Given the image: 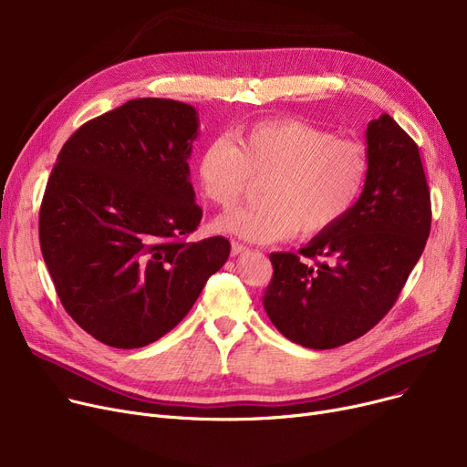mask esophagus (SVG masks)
<instances>
[{
	"instance_id": "1",
	"label": "esophagus",
	"mask_w": 467,
	"mask_h": 467,
	"mask_svg": "<svg viewBox=\"0 0 467 467\" xmlns=\"http://www.w3.org/2000/svg\"><path fill=\"white\" fill-rule=\"evenodd\" d=\"M248 252H250V248L244 246V244H240V242H233L231 244V255H244V254H248Z\"/></svg>"
}]
</instances>
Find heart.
I'll return each instance as SVG.
<instances>
[{
    "instance_id": "1",
    "label": "heart",
    "mask_w": 467,
    "mask_h": 467,
    "mask_svg": "<svg viewBox=\"0 0 467 467\" xmlns=\"http://www.w3.org/2000/svg\"><path fill=\"white\" fill-rule=\"evenodd\" d=\"M369 171L363 143L293 119L257 122L234 141L212 140L196 164L204 196L219 208L234 206L252 180H265L263 204L213 221L215 231L255 244L335 227L359 202Z\"/></svg>"
}]
</instances>
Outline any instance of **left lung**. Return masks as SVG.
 Listing matches in <instances>:
<instances>
[{"mask_svg": "<svg viewBox=\"0 0 467 467\" xmlns=\"http://www.w3.org/2000/svg\"><path fill=\"white\" fill-rule=\"evenodd\" d=\"M365 138L371 171L356 208L299 255L271 254L275 273L263 306L275 327L305 348H337L373 329L394 306L430 236L419 145L388 113L369 122Z\"/></svg>", "mask_w": 467, "mask_h": 467, "instance_id": "1", "label": "left lung"}]
</instances>
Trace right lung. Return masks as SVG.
I'll return each mask as SVG.
<instances>
[{
  "label": "right lung",
  "mask_w": 467,
  "mask_h": 467,
  "mask_svg": "<svg viewBox=\"0 0 467 467\" xmlns=\"http://www.w3.org/2000/svg\"><path fill=\"white\" fill-rule=\"evenodd\" d=\"M199 115L138 98L64 143L39 210V244L60 303L113 348H141L174 329L225 265L223 236L189 242L202 210L189 182Z\"/></svg>",
  "instance_id": "obj_1"
}]
</instances>
